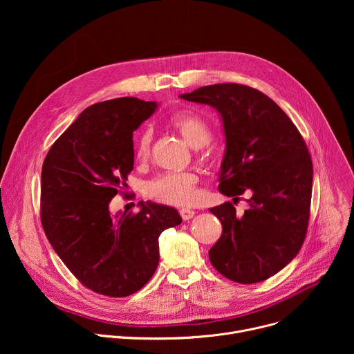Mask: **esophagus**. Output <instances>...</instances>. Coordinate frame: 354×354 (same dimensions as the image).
Listing matches in <instances>:
<instances>
[{
  "mask_svg": "<svg viewBox=\"0 0 354 354\" xmlns=\"http://www.w3.org/2000/svg\"><path fill=\"white\" fill-rule=\"evenodd\" d=\"M179 214H180V217H182L183 221H187V220L193 218L196 213H194L193 210H190V209H180V210H179Z\"/></svg>",
  "mask_w": 354,
  "mask_h": 354,
  "instance_id": "34e87169",
  "label": "esophagus"
}]
</instances>
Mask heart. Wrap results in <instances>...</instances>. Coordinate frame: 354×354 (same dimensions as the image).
I'll return each mask as SVG.
<instances>
[{
    "mask_svg": "<svg viewBox=\"0 0 354 354\" xmlns=\"http://www.w3.org/2000/svg\"><path fill=\"white\" fill-rule=\"evenodd\" d=\"M169 124L182 136L193 148L209 144L213 138L209 123L193 112H180L169 119ZM153 130L141 129L134 138V158L145 162L149 157ZM198 176L194 172H167L145 185V194L156 201L171 206H189L197 194Z\"/></svg>",
    "mask_w": 354,
    "mask_h": 354,
    "instance_id": "1",
    "label": "heart"
}]
</instances>
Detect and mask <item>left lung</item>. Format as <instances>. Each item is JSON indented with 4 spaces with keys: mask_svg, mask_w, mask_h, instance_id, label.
Instances as JSON below:
<instances>
[{
    "mask_svg": "<svg viewBox=\"0 0 354 354\" xmlns=\"http://www.w3.org/2000/svg\"><path fill=\"white\" fill-rule=\"evenodd\" d=\"M180 97L221 115L220 192L234 200L250 193L242 216L231 201L210 209L223 224L210 262L232 281H263L297 257L307 235L314 174L307 144L281 108L255 88L214 84Z\"/></svg>",
    "mask_w": 354,
    "mask_h": 354,
    "instance_id": "8db88e82",
    "label": "left lung"
}]
</instances>
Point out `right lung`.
I'll list each match as a JSON object with an SVG mask.
<instances>
[{"label": "right lung", "instance_id": "1", "mask_svg": "<svg viewBox=\"0 0 354 354\" xmlns=\"http://www.w3.org/2000/svg\"><path fill=\"white\" fill-rule=\"evenodd\" d=\"M156 109L157 102L130 96L95 104L43 162L44 234L77 280L97 294L127 297L144 287L158 266V236L182 223L175 209L149 201L137 214L109 212L133 171V131Z\"/></svg>", "mask_w": 354, "mask_h": 354}]
</instances>
